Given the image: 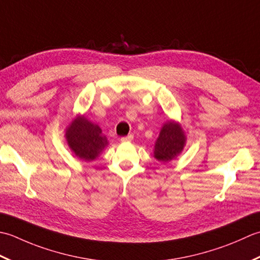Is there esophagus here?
<instances>
[{"mask_svg": "<svg viewBox=\"0 0 260 260\" xmlns=\"http://www.w3.org/2000/svg\"><path fill=\"white\" fill-rule=\"evenodd\" d=\"M132 139H134V136L129 135V136H126V137L121 138L120 141H121V142H130V141H132Z\"/></svg>", "mask_w": 260, "mask_h": 260, "instance_id": "esophagus-1", "label": "esophagus"}]
</instances>
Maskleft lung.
I'll list each match as a JSON object with an SVG mask.
<instances>
[{"instance_id": "obj_1", "label": "left lung", "mask_w": 260, "mask_h": 260, "mask_svg": "<svg viewBox=\"0 0 260 260\" xmlns=\"http://www.w3.org/2000/svg\"><path fill=\"white\" fill-rule=\"evenodd\" d=\"M186 140L182 124L176 120L169 119L162 124L153 146V157L164 164L176 159L186 146Z\"/></svg>"}]
</instances>
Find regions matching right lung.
Returning <instances> with one entry per match:
<instances>
[{
	"label": "right lung",
	"mask_w": 260,
	"mask_h": 260,
	"mask_svg": "<svg viewBox=\"0 0 260 260\" xmlns=\"http://www.w3.org/2000/svg\"><path fill=\"white\" fill-rule=\"evenodd\" d=\"M66 142L72 152L83 162H92L109 146L100 126L78 113L66 126Z\"/></svg>",
	"instance_id": "add662e5"
}]
</instances>
